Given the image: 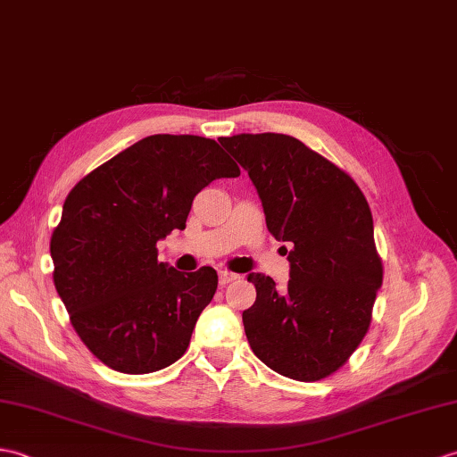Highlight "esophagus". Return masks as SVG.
I'll return each instance as SVG.
<instances>
[{"label":"esophagus","mask_w":457,"mask_h":457,"mask_svg":"<svg viewBox=\"0 0 457 457\" xmlns=\"http://www.w3.org/2000/svg\"><path fill=\"white\" fill-rule=\"evenodd\" d=\"M239 277L237 274H233V272H229V270H220V284L221 286H226V284H229V282H233V280H237Z\"/></svg>","instance_id":"34e87169"}]
</instances>
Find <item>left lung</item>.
Segmentation results:
<instances>
[{
	"label": "left lung",
	"instance_id": "1",
	"mask_svg": "<svg viewBox=\"0 0 457 457\" xmlns=\"http://www.w3.org/2000/svg\"><path fill=\"white\" fill-rule=\"evenodd\" d=\"M220 144L249 173L267 228L292 249L290 280L259 272L243 312L254 356L274 372L317 381L337 372L372 321L384 267L368 200L350 175L286 134H237Z\"/></svg>",
	"mask_w": 457,
	"mask_h": 457
}]
</instances>
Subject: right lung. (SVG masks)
<instances>
[{"mask_svg":"<svg viewBox=\"0 0 457 457\" xmlns=\"http://www.w3.org/2000/svg\"><path fill=\"white\" fill-rule=\"evenodd\" d=\"M239 167L203 136L155 134L85 175L52 233L54 286L76 333L103 364L150 374L185 354L218 288L214 269L183 274L157 241L185 229L195 196Z\"/></svg>","mask_w":457,"mask_h":457,"instance_id":"add662e5","label":"right lung"}]
</instances>
